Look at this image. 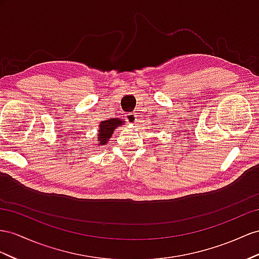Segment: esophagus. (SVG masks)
<instances>
[{
  "label": "esophagus",
  "mask_w": 259,
  "mask_h": 259,
  "mask_svg": "<svg viewBox=\"0 0 259 259\" xmlns=\"http://www.w3.org/2000/svg\"><path fill=\"white\" fill-rule=\"evenodd\" d=\"M138 116L136 115V112H129V114L125 115V119H127V121L130 123H136L137 121V118Z\"/></svg>",
  "instance_id": "esophagus-1"
}]
</instances>
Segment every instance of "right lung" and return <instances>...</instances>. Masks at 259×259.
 <instances>
[{
    "label": "right lung",
    "mask_w": 259,
    "mask_h": 259,
    "mask_svg": "<svg viewBox=\"0 0 259 259\" xmlns=\"http://www.w3.org/2000/svg\"><path fill=\"white\" fill-rule=\"evenodd\" d=\"M123 121L120 118H112V119H107V120H104L99 124V137H98V144L104 145L107 143L108 139L111 137V135L114 134L115 129L118 127V125H121Z\"/></svg>",
    "instance_id": "1"
}]
</instances>
